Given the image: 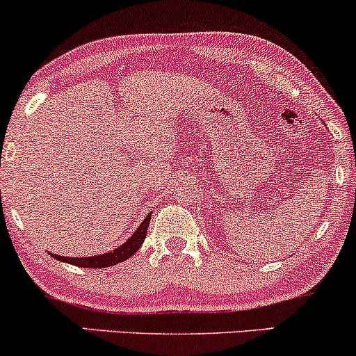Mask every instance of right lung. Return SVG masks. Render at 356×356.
Returning a JSON list of instances; mask_svg holds the SVG:
<instances>
[{
  "instance_id": "obj_1",
  "label": "right lung",
  "mask_w": 356,
  "mask_h": 356,
  "mask_svg": "<svg viewBox=\"0 0 356 356\" xmlns=\"http://www.w3.org/2000/svg\"><path fill=\"white\" fill-rule=\"evenodd\" d=\"M152 213L147 214L145 220L142 221V225L135 229V233L124 241L123 245L116 247L115 250H109L106 253H99V255L92 257H62L57 253H50V257L58 261H65V264L76 265V267H84V268H106L111 265L121 264L127 259H130L135 252H138V248L142 247L143 240L147 236V228L150 225Z\"/></svg>"
}]
</instances>
